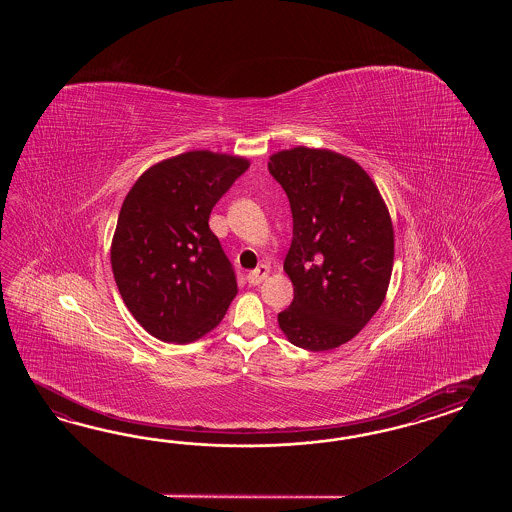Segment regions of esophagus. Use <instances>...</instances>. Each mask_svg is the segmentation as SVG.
I'll return each mask as SVG.
<instances>
[{"mask_svg":"<svg viewBox=\"0 0 512 512\" xmlns=\"http://www.w3.org/2000/svg\"><path fill=\"white\" fill-rule=\"evenodd\" d=\"M268 272H270V268L266 266V264H261L259 268H255V270H251L248 274V281L251 285H259L263 279H266L268 276Z\"/></svg>","mask_w":512,"mask_h":512,"instance_id":"obj_1","label":"esophagus"}]
</instances>
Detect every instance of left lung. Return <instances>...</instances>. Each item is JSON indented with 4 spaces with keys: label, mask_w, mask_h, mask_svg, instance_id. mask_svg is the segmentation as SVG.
Here are the masks:
<instances>
[{
    "label": "left lung",
    "mask_w": 512,
    "mask_h": 512,
    "mask_svg": "<svg viewBox=\"0 0 512 512\" xmlns=\"http://www.w3.org/2000/svg\"><path fill=\"white\" fill-rule=\"evenodd\" d=\"M268 171L293 212L285 272L295 298L278 313L291 343L328 351L355 338L387 295L394 231L372 178L345 155L298 146Z\"/></svg>",
    "instance_id": "8db88e82"
}]
</instances>
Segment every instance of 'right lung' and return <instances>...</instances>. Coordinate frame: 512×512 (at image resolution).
Instances as JSON below:
<instances>
[{"label":"right lung","instance_id":"1","mask_svg":"<svg viewBox=\"0 0 512 512\" xmlns=\"http://www.w3.org/2000/svg\"><path fill=\"white\" fill-rule=\"evenodd\" d=\"M248 159L187 152L144 172L127 193L110 249L127 310L154 338L199 340L236 296V272L208 219Z\"/></svg>","mask_w":512,"mask_h":512}]
</instances>
